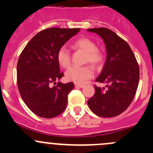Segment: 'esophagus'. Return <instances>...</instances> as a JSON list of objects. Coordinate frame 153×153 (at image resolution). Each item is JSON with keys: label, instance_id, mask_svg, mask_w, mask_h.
<instances>
[{"label": "esophagus", "instance_id": "obj_1", "mask_svg": "<svg viewBox=\"0 0 153 153\" xmlns=\"http://www.w3.org/2000/svg\"><path fill=\"white\" fill-rule=\"evenodd\" d=\"M75 87H76V88H83V87H84V85H81V84H75Z\"/></svg>", "mask_w": 153, "mask_h": 153}]
</instances>
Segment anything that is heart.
I'll return each instance as SVG.
<instances>
[{
	"label": "heart",
	"instance_id": "heart-1",
	"mask_svg": "<svg viewBox=\"0 0 153 153\" xmlns=\"http://www.w3.org/2000/svg\"><path fill=\"white\" fill-rule=\"evenodd\" d=\"M72 47L85 52L84 62L89 63L94 67L101 65L104 60L102 52L97 48L96 44L87 38H80L72 44ZM57 60L62 67L67 68L70 65L71 55L69 49L63 46L57 52ZM93 69L89 66L76 67L72 66L66 71V78L75 84H83L93 76Z\"/></svg>",
	"mask_w": 153,
	"mask_h": 153
}]
</instances>
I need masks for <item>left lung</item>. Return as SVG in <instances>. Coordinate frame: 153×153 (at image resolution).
<instances>
[{"label": "left lung", "instance_id": "obj_1", "mask_svg": "<svg viewBox=\"0 0 153 153\" xmlns=\"http://www.w3.org/2000/svg\"><path fill=\"white\" fill-rule=\"evenodd\" d=\"M101 36L106 49V59L95 81L104 87L95 86V92L88 100L89 109L100 117L111 118L120 115L130 105L139 82V67L129 44L109 29H87Z\"/></svg>", "mask_w": 153, "mask_h": 153}]
</instances>
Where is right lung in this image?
Returning a JSON list of instances; mask_svg holds the SVG:
<instances>
[{
    "label": "right lung",
    "mask_w": 153,
    "mask_h": 153,
    "mask_svg": "<svg viewBox=\"0 0 153 153\" xmlns=\"http://www.w3.org/2000/svg\"><path fill=\"white\" fill-rule=\"evenodd\" d=\"M80 29L53 27L41 31L27 44L17 64V82L26 105L35 115L52 118L67 107L68 94L74 88L72 82L59 81L64 73L60 71L57 52Z\"/></svg>",
    "instance_id": "obj_1"
}]
</instances>
